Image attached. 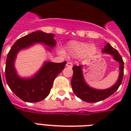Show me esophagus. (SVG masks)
I'll return each instance as SVG.
<instances>
[{
    "mask_svg": "<svg viewBox=\"0 0 131 131\" xmlns=\"http://www.w3.org/2000/svg\"><path fill=\"white\" fill-rule=\"evenodd\" d=\"M66 66H67V67L72 68L73 67V63H72V62H67V63Z\"/></svg>",
    "mask_w": 131,
    "mask_h": 131,
    "instance_id": "34e87169",
    "label": "esophagus"
}]
</instances>
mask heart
Listing matches in <instances>:
<instances>
[{
    "label": "heart",
    "mask_w": 131,
    "mask_h": 131,
    "mask_svg": "<svg viewBox=\"0 0 131 131\" xmlns=\"http://www.w3.org/2000/svg\"><path fill=\"white\" fill-rule=\"evenodd\" d=\"M67 51L69 54L74 56L85 55L88 57L93 56L97 52V48L94 45H88L87 43L71 41L66 46Z\"/></svg>",
    "instance_id": "b5f03b06"
}]
</instances>
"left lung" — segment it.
<instances>
[{
	"mask_svg": "<svg viewBox=\"0 0 131 131\" xmlns=\"http://www.w3.org/2000/svg\"><path fill=\"white\" fill-rule=\"evenodd\" d=\"M102 52L111 54L114 59L120 64V75L118 81L114 86L106 90H96L90 87L86 83L83 77L82 65L73 66V75L71 80L72 88L75 94L78 98L88 103H95L105 99L112 95L122 84L124 75V61L122 56L116 49L112 47L108 43L103 48Z\"/></svg>",
	"mask_w": 131,
	"mask_h": 131,
	"instance_id": "1",
	"label": "left lung"
}]
</instances>
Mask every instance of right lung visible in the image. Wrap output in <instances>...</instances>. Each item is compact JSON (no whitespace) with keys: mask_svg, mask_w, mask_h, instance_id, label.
<instances>
[{"mask_svg":"<svg viewBox=\"0 0 131 131\" xmlns=\"http://www.w3.org/2000/svg\"><path fill=\"white\" fill-rule=\"evenodd\" d=\"M53 37L51 33L33 32L16 41L8 53L5 67L6 82L15 95L24 101L34 103L45 99L50 92L53 80L64 69L67 62L60 63L47 62L32 78H21L17 75L14 67L17 52L36 43H43L53 48L56 44Z\"/></svg>","mask_w":131,"mask_h":131,"instance_id":"add662e5","label":"right lung"}]
</instances>
